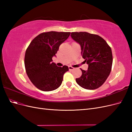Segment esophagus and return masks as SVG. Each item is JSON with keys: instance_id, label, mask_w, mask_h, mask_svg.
I'll list each match as a JSON object with an SVG mask.
<instances>
[{"instance_id": "1", "label": "esophagus", "mask_w": 132, "mask_h": 132, "mask_svg": "<svg viewBox=\"0 0 132 132\" xmlns=\"http://www.w3.org/2000/svg\"><path fill=\"white\" fill-rule=\"evenodd\" d=\"M68 68H69V70H73L74 69V68H73V67H71V66H69V67H68Z\"/></svg>"}]
</instances>
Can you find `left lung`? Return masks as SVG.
I'll return each instance as SVG.
<instances>
[{
    "mask_svg": "<svg viewBox=\"0 0 132 132\" xmlns=\"http://www.w3.org/2000/svg\"><path fill=\"white\" fill-rule=\"evenodd\" d=\"M71 36L81 46V55L89 65L87 70L81 69V76L76 82L82 88L94 90L102 86L109 77L112 65V50L104 39L86 32H73Z\"/></svg>",
    "mask_w": 132,
    "mask_h": 132,
    "instance_id": "8db88e82",
    "label": "left lung"
}]
</instances>
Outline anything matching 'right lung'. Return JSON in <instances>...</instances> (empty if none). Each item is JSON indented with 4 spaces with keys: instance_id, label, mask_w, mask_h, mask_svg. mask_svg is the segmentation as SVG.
<instances>
[{
    "instance_id": "add662e5",
    "label": "right lung",
    "mask_w": 132,
    "mask_h": 132,
    "mask_svg": "<svg viewBox=\"0 0 132 132\" xmlns=\"http://www.w3.org/2000/svg\"><path fill=\"white\" fill-rule=\"evenodd\" d=\"M69 32L50 31L41 33L32 41L26 49L25 67L32 83L37 89L51 91L61 86L68 67H59L52 62L61 44L68 38Z\"/></svg>"
}]
</instances>
